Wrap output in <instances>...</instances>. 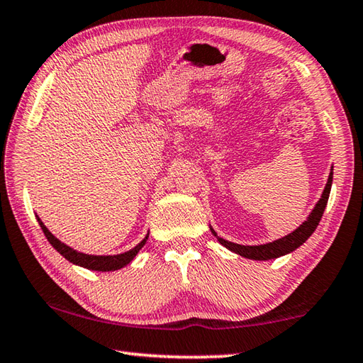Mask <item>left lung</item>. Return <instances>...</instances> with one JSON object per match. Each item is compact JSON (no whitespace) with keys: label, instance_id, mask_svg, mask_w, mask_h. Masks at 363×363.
Returning a JSON list of instances; mask_svg holds the SVG:
<instances>
[{"label":"left lung","instance_id":"1","mask_svg":"<svg viewBox=\"0 0 363 363\" xmlns=\"http://www.w3.org/2000/svg\"><path fill=\"white\" fill-rule=\"evenodd\" d=\"M332 182H333V172L328 177V182L325 185V189H323V193H322V198L315 204L314 211L311 212L308 220L304 221L300 228H296L294 233H290L289 236L274 240V242H269L264 245H239L234 242H228V240L218 238L213 230H212V233L217 236L218 242L221 245H225L226 249H230L234 253H239L240 257H245L250 259H271V258L282 257V255H285V253H290L295 249H298V247H300L303 242H306L311 234L315 231V228H317V225H319V221L323 215V211H325V207H327L330 189H332Z\"/></svg>","mask_w":363,"mask_h":363}]
</instances>
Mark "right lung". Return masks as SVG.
<instances>
[{"mask_svg":"<svg viewBox=\"0 0 363 363\" xmlns=\"http://www.w3.org/2000/svg\"><path fill=\"white\" fill-rule=\"evenodd\" d=\"M38 223H40L41 230L44 233V236L48 238V240L50 242V245L54 247V249L60 253L62 257H65L68 262H72L74 264H79L82 268H87V269H94V271H116L119 268H123V266L129 264L135 255L138 253V250L142 249L145 245L146 236L142 242H140L137 247H133L132 250L125 252V253H121V255H113V257H95V255H86V253H81V252H76L73 250L72 247H68L65 244H62L59 239L54 238L50 231L48 230L46 226H44L43 221L38 218Z\"/></svg>","mask_w":363,"mask_h":363,"instance_id":"add662e5","label":"right lung"}]
</instances>
